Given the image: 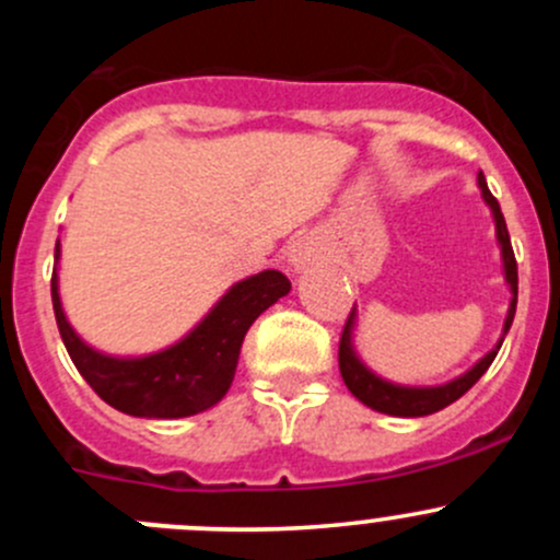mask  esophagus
<instances>
[{
  "label": "esophagus",
  "mask_w": 560,
  "mask_h": 560,
  "mask_svg": "<svg viewBox=\"0 0 560 560\" xmlns=\"http://www.w3.org/2000/svg\"><path fill=\"white\" fill-rule=\"evenodd\" d=\"M316 259H319V252H316V244L308 235H301V238H295L287 248V262L292 265L295 270H303L308 268V265H314Z\"/></svg>",
  "instance_id": "1"
}]
</instances>
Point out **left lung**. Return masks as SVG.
I'll list each match as a JSON object with an SVG mask.
<instances>
[{
    "instance_id": "1",
    "label": "left lung",
    "mask_w": 560,
    "mask_h": 560,
    "mask_svg": "<svg viewBox=\"0 0 560 560\" xmlns=\"http://www.w3.org/2000/svg\"><path fill=\"white\" fill-rule=\"evenodd\" d=\"M477 186H479V191H482V200L488 202L490 213H493L495 241H499L501 262H504V279H506V287H510V292H512L510 312H506L504 330H501L499 343H495V347L490 349L485 358H479L477 363L466 371V374L455 376V380L444 382V385H433V387L395 385V382H387V380H382L380 374H374V371H371L369 365L360 360L358 349H354V325H358V308H352L347 325H343L341 343H338V369H341L343 385L349 387V393H352L358 400H363L365 406H371L374 411H382V415H393V417H425V415H433V411L444 409V406L455 404V400L477 385L479 376L490 369V363H493L495 354H499L501 343H504V336L510 332L512 319H515V308H517L515 252H512L510 233H506L504 213H501L499 200L490 195L488 180H485L482 171H479V175H477Z\"/></svg>"
}]
</instances>
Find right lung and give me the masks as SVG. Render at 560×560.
<instances>
[{"label": "right lung", "instance_id": "right-lung-1", "mask_svg": "<svg viewBox=\"0 0 560 560\" xmlns=\"http://www.w3.org/2000/svg\"><path fill=\"white\" fill-rule=\"evenodd\" d=\"M54 257L50 298L72 363L105 404L145 420H178L217 406L233 385L241 343L252 322L292 290L290 279L279 270L254 273L235 281L211 312L171 347L138 358H118L94 349L70 325L59 295V241Z\"/></svg>", "mask_w": 560, "mask_h": 560}]
</instances>
